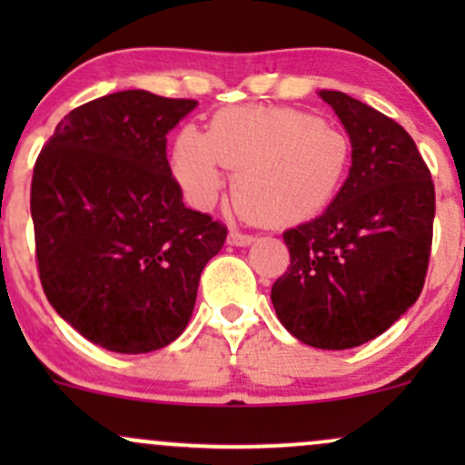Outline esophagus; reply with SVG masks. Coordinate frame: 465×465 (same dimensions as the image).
I'll return each mask as SVG.
<instances>
[{
	"mask_svg": "<svg viewBox=\"0 0 465 465\" xmlns=\"http://www.w3.org/2000/svg\"><path fill=\"white\" fill-rule=\"evenodd\" d=\"M253 240L255 238L251 236V233H240V232H236V229H232V232H229V236H227V242L233 244V247H249Z\"/></svg>",
	"mask_w": 465,
	"mask_h": 465,
	"instance_id": "34e87169",
	"label": "esophagus"
}]
</instances>
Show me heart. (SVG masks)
Masks as SVG:
<instances>
[{
  "label": "heart",
  "instance_id": "b5f03b06",
  "mask_svg": "<svg viewBox=\"0 0 465 465\" xmlns=\"http://www.w3.org/2000/svg\"><path fill=\"white\" fill-rule=\"evenodd\" d=\"M351 162L350 137L317 115L291 106H227L207 133L185 126L173 146V173L192 203L205 207L225 185L240 214L262 225L317 216L339 194Z\"/></svg>",
  "mask_w": 465,
  "mask_h": 465
}]
</instances>
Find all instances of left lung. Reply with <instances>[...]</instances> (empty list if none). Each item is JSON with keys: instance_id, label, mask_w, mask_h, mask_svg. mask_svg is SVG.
Segmentation results:
<instances>
[{"instance_id": "left-lung-1", "label": "left lung", "mask_w": 465, "mask_h": 465, "mask_svg": "<svg viewBox=\"0 0 465 465\" xmlns=\"http://www.w3.org/2000/svg\"><path fill=\"white\" fill-rule=\"evenodd\" d=\"M319 95L348 131L351 168L322 216L284 232L291 266L271 302L302 343L348 350L391 328L420 297L435 185L398 122L343 92Z\"/></svg>"}]
</instances>
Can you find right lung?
<instances>
[{
    "instance_id": "1",
    "label": "right lung",
    "mask_w": 465,
    "mask_h": 465,
    "mask_svg": "<svg viewBox=\"0 0 465 465\" xmlns=\"http://www.w3.org/2000/svg\"><path fill=\"white\" fill-rule=\"evenodd\" d=\"M196 100L109 94L58 122L30 212L47 302L84 339L146 354L183 332L227 227L183 205L165 135Z\"/></svg>"
}]
</instances>
